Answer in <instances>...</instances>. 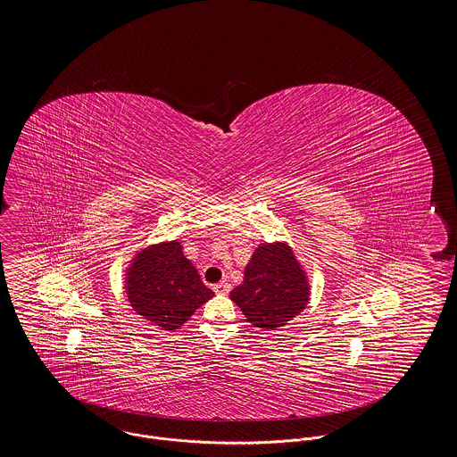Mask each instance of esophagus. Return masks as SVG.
Instances as JSON below:
<instances>
[{"label":"esophagus","mask_w":457,"mask_h":457,"mask_svg":"<svg viewBox=\"0 0 457 457\" xmlns=\"http://www.w3.org/2000/svg\"><path fill=\"white\" fill-rule=\"evenodd\" d=\"M214 291L218 293V295H227L228 291H230V284L228 282H220V284H214Z\"/></svg>","instance_id":"1"}]
</instances>
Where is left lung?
<instances>
[{
	"instance_id": "obj_1",
	"label": "left lung",
	"mask_w": 457,
	"mask_h": 457,
	"mask_svg": "<svg viewBox=\"0 0 457 457\" xmlns=\"http://www.w3.org/2000/svg\"><path fill=\"white\" fill-rule=\"evenodd\" d=\"M309 280L287 243H262L245 268L243 284L230 291L245 318L262 330H277L309 302Z\"/></svg>"
}]
</instances>
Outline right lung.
<instances>
[{
  "mask_svg": "<svg viewBox=\"0 0 457 457\" xmlns=\"http://www.w3.org/2000/svg\"><path fill=\"white\" fill-rule=\"evenodd\" d=\"M125 282L132 309L162 330H177L214 296L177 239L137 252Z\"/></svg>",
  "mask_w": 457,
  "mask_h": 457,
  "instance_id": "obj_1",
  "label": "right lung"
}]
</instances>
